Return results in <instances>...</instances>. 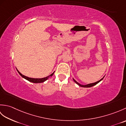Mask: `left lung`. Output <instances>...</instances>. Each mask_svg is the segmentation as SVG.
I'll return each mask as SVG.
<instances>
[{
    "label": "left lung",
    "instance_id": "8db88e82",
    "mask_svg": "<svg viewBox=\"0 0 126 126\" xmlns=\"http://www.w3.org/2000/svg\"><path fill=\"white\" fill-rule=\"evenodd\" d=\"M104 77V76L103 77V78H102L101 79H100L99 80V81H97V82H94V83H90V84H86V85H82V84H79V83H78L77 82L75 79L74 78H73V80H74V81L77 84V85H79V87H84V88H89V87H93V86H94V85H95L96 84H97V83H98L99 82H100V81H101L103 79V78Z\"/></svg>",
    "mask_w": 126,
    "mask_h": 126
}]
</instances>
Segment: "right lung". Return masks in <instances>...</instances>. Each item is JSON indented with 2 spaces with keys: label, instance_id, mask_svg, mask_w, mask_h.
Returning a JSON list of instances; mask_svg holds the SVG:
<instances>
[{
  "label": "right lung",
  "instance_id": "right-lung-1",
  "mask_svg": "<svg viewBox=\"0 0 126 126\" xmlns=\"http://www.w3.org/2000/svg\"><path fill=\"white\" fill-rule=\"evenodd\" d=\"M17 69V70L18 71V73H19V74L20 75L23 77V78L25 79L26 80H28V81H29V82L34 83H43V82H45V81H47V79H49V78L50 77H51L53 75V74H54V73H55V71H54L53 73H52L50 75H49L48 76L45 77H44V78H42V79H34V78H31V77H27V76H26L25 75H23V74H21L20 72L17 69Z\"/></svg>",
  "mask_w": 126,
  "mask_h": 126
}]
</instances>
